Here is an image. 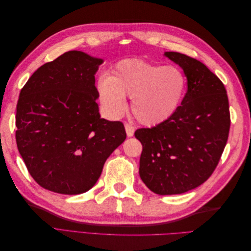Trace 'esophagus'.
Wrapping results in <instances>:
<instances>
[{"instance_id": "esophagus-1", "label": "esophagus", "mask_w": 251, "mask_h": 251, "mask_svg": "<svg viewBox=\"0 0 251 251\" xmlns=\"http://www.w3.org/2000/svg\"><path fill=\"white\" fill-rule=\"evenodd\" d=\"M125 127H126V135L127 137H132V136L134 135V132H135V127L133 125H131L130 123H125Z\"/></svg>"}]
</instances>
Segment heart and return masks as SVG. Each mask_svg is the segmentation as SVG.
<instances>
[{"mask_svg":"<svg viewBox=\"0 0 251 251\" xmlns=\"http://www.w3.org/2000/svg\"><path fill=\"white\" fill-rule=\"evenodd\" d=\"M186 77L179 68L153 64L139 58L120 60L110 75L97 83L102 109L113 117L126 109V98H132L131 111L140 124L157 126L170 119L186 92Z\"/></svg>","mask_w":251,"mask_h":251,"instance_id":"obj_1","label":"heart"}]
</instances>
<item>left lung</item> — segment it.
<instances>
[{"label": "left lung", "mask_w": 251, "mask_h": 251, "mask_svg": "<svg viewBox=\"0 0 251 251\" xmlns=\"http://www.w3.org/2000/svg\"><path fill=\"white\" fill-rule=\"evenodd\" d=\"M164 55L187 78V92L174 115L135 137L142 144L139 175L158 195L183 194L214 173L228 139L230 113L223 82L203 63L179 52Z\"/></svg>", "instance_id": "8db88e82"}]
</instances>
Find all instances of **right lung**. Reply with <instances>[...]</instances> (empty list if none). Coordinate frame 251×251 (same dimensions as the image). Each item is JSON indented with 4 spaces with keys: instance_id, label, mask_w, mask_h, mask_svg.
I'll use <instances>...</instances> for the list:
<instances>
[{
    "instance_id": "obj_1",
    "label": "right lung",
    "mask_w": 251,
    "mask_h": 251,
    "mask_svg": "<svg viewBox=\"0 0 251 251\" xmlns=\"http://www.w3.org/2000/svg\"><path fill=\"white\" fill-rule=\"evenodd\" d=\"M102 59L68 51L37 69L17 104V146L37 184L63 195L92 188L126 137L121 121L100 118L95 73Z\"/></svg>"
}]
</instances>
